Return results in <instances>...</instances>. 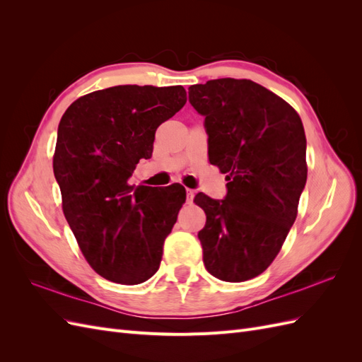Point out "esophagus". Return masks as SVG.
<instances>
[{
    "label": "esophagus",
    "instance_id": "34e87169",
    "mask_svg": "<svg viewBox=\"0 0 362 362\" xmlns=\"http://www.w3.org/2000/svg\"><path fill=\"white\" fill-rule=\"evenodd\" d=\"M185 193H187V202H192L193 201V196H194V190L187 189V190H185Z\"/></svg>",
    "mask_w": 362,
    "mask_h": 362
}]
</instances>
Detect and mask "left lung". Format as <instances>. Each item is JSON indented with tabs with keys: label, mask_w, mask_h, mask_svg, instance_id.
<instances>
[{
	"label": "left lung",
	"mask_w": 362,
	"mask_h": 362,
	"mask_svg": "<svg viewBox=\"0 0 362 362\" xmlns=\"http://www.w3.org/2000/svg\"><path fill=\"white\" fill-rule=\"evenodd\" d=\"M205 116L208 158L226 173L228 194H196L206 214L198 233L205 269L243 282L276 258L298 216L306 182V137L294 108L250 80L218 78L189 87Z\"/></svg>",
	"instance_id": "8db88e82"
}]
</instances>
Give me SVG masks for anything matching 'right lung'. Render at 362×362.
I'll return each instance as SVG.
<instances>
[{
	"label": "right lung",
	"mask_w": 362,
	"mask_h": 362,
	"mask_svg": "<svg viewBox=\"0 0 362 362\" xmlns=\"http://www.w3.org/2000/svg\"><path fill=\"white\" fill-rule=\"evenodd\" d=\"M185 101L182 86H115L78 98L60 119L52 168L63 213L86 261L108 281L136 286L160 267L185 190L128 178Z\"/></svg>",
	"instance_id": "obj_1"
}]
</instances>
